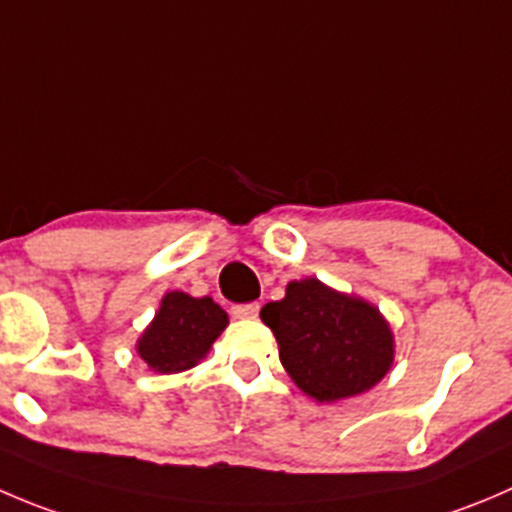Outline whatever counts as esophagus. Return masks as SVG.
Wrapping results in <instances>:
<instances>
[{"label": "esophagus", "instance_id": "1", "mask_svg": "<svg viewBox=\"0 0 512 512\" xmlns=\"http://www.w3.org/2000/svg\"><path fill=\"white\" fill-rule=\"evenodd\" d=\"M232 315L242 317V320H250V317L260 315V305H257V302H247V305H235V307H232Z\"/></svg>", "mask_w": 512, "mask_h": 512}]
</instances>
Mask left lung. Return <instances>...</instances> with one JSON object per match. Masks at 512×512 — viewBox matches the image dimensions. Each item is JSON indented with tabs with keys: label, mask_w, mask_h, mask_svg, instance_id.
<instances>
[{
	"label": "left lung",
	"mask_w": 512,
	"mask_h": 512,
	"mask_svg": "<svg viewBox=\"0 0 512 512\" xmlns=\"http://www.w3.org/2000/svg\"><path fill=\"white\" fill-rule=\"evenodd\" d=\"M260 317L275 335L287 375L320 403L365 393L393 362V332L380 312L312 277L290 282Z\"/></svg>",
	"instance_id": "left-lung-1"
}]
</instances>
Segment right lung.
<instances>
[{
  "mask_svg": "<svg viewBox=\"0 0 512 512\" xmlns=\"http://www.w3.org/2000/svg\"><path fill=\"white\" fill-rule=\"evenodd\" d=\"M225 327L227 312L212 297L170 292L137 342V352L152 370L180 372L197 365Z\"/></svg>",
  "mask_w": 512,
  "mask_h": 512,
  "instance_id": "add662e5",
  "label": "right lung"
}]
</instances>
